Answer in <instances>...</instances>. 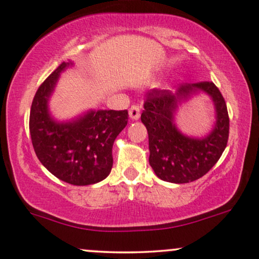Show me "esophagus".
<instances>
[{"instance_id":"34e87169","label":"esophagus","mask_w":259,"mask_h":259,"mask_svg":"<svg viewBox=\"0 0 259 259\" xmlns=\"http://www.w3.org/2000/svg\"><path fill=\"white\" fill-rule=\"evenodd\" d=\"M128 114H130V117L132 120H138L140 117V108L139 106H132L128 110Z\"/></svg>"}]
</instances>
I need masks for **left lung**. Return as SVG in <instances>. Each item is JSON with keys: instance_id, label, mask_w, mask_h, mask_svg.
Here are the masks:
<instances>
[{"instance_id": "1", "label": "left lung", "mask_w": 259, "mask_h": 259, "mask_svg": "<svg viewBox=\"0 0 259 259\" xmlns=\"http://www.w3.org/2000/svg\"><path fill=\"white\" fill-rule=\"evenodd\" d=\"M200 91L213 101L216 123L203 138L188 137L177 128L174 115L183 102ZM142 122L149 133L150 165L166 182L181 184L199 180L215 165L227 145L230 119L226 102L213 82L184 83L175 93L152 89L146 94Z\"/></svg>"}]
</instances>
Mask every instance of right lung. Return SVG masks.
<instances>
[{
	"label": "right lung",
	"mask_w": 259,
	"mask_h": 259,
	"mask_svg": "<svg viewBox=\"0 0 259 259\" xmlns=\"http://www.w3.org/2000/svg\"><path fill=\"white\" fill-rule=\"evenodd\" d=\"M72 65L70 60L63 62L39 87L29 114V132L36 157L50 172L69 184L89 186L110 174L114 140L126 127L128 112L88 110L69 121H57L49 100L60 73Z\"/></svg>",
	"instance_id": "obj_1"
}]
</instances>
